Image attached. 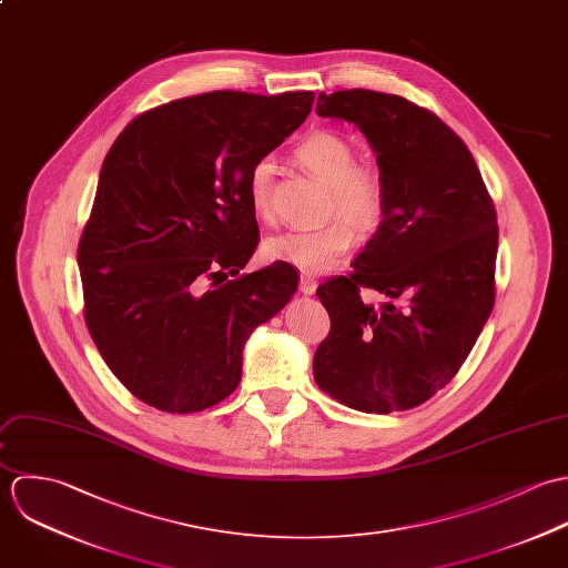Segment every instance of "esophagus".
Returning <instances> with one entry per match:
<instances>
[{"label":"esophagus","mask_w":568,"mask_h":568,"mask_svg":"<svg viewBox=\"0 0 568 568\" xmlns=\"http://www.w3.org/2000/svg\"><path fill=\"white\" fill-rule=\"evenodd\" d=\"M298 290L305 294V296H312L314 292H316V281L312 278V276H301V281H298Z\"/></svg>","instance_id":"obj_1"}]
</instances>
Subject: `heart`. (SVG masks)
I'll return each mask as SVG.
<instances>
[{
    "label": "heart",
    "mask_w": 568,
    "mask_h": 568,
    "mask_svg": "<svg viewBox=\"0 0 568 568\" xmlns=\"http://www.w3.org/2000/svg\"><path fill=\"white\" fill-rule=\"evenodd\" d=\"M298 162L329 186L327 217H341L314 230H292L267 239L265 254L298 267L303 274L334 270L353 247V231L362 234L379 226L386 213V184L375 169L357 166L355 149L334 131H316L296 149ZM270 160H258L247 173L245 191L258 220H272Z\"/></svg>",
    "instance_id": "obj_1"
}]
</instances>
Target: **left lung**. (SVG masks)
I'll return each instance as SVG.
<instances>
[{
  "instance_id": "1",
  "label": "left lung",
  "mask_w": 568,
  "mask_h": 568,
  "mask_svg": "<svg viewBox=\"0 0 568 568\" xmlns=\"http://www.w3.org/2000/svg\"><path fill=\"white\" fill-rule=\"evenodd\" d=\"M316 112L357 124L377 153L386 213L353 272L318 285L332 329L314 379L362 413L410 410L469 355L496 301V209L453 129L426 108L373 90L321 92ZM375 288L387 301H361Z\"/></svg>"
}]
</instances>
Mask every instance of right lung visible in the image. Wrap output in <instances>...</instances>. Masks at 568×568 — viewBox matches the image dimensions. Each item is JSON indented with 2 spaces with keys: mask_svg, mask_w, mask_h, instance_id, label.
<instances>
[{
  "mask_svg": "<svg viewBox=\"0 0 568 568\" xmlns=\"http://www.w3.org/2000/svg\"><path fill=\"white\" fill-rule=\"evenodd\" d=\"M314 99L209 92L135 115L115 138L79 270L90 336L140 402L186 415L226 399L243 344L294 296L290 263L239 274L258 243L245 182Z\"/></svg>",
  "mask_w": 568,
  "mask_h": 568,
  "instance_id": "obj_1",
  "label": "right lung"
}]
</instances>
